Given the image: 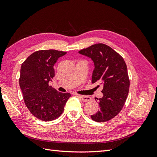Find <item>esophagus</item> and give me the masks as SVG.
<instances>
[{"label":"esophagus","mask_w":157,"mask_h":157,"mask_svg":"<svg viewBox=\"0 0 157 157\" xmlns=\"http://www.w3.org/2000/svg\"><path fill=\"white\" fill-rule=\"evenodd\" d=\"M78 97L80 98L81 101L82 102H88L91 100V98L90 97V96H81V95H79Z\"/></svg>","instance_id":"obj_1"}]
</instances>
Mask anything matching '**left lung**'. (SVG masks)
I'll return each instance as SVG.
<instances>
[{
	"label": "left lung",
	"instance_id": "1",
	"mask_svg": "<svg viewBox=\"0 0 157 157\" xmlns=\"http://www.w3.org/2000/svg\"><path fill=\"white\" fill-rule=\"evenodd\" d=\"M94 62L92 83H98L103 89L98 99L99 110L91 115L96 122H105L114 118L121 111L128 97L129 79L124 59L110 46L102 43L79 51Z\"/></svg>",
	"mask_w": 157,
	"mask_h": 157
}]
</instances>
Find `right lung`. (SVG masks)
<instances>
[{
  "label": "right lung",
  "instance_id": "obj_1",
  "mask_svg": "<svg viewBox=\"0 0 157 157\" xmlns=\"http://www.w3.org/2000/svg\"><path fill=\"white\" fill-rule=\"evenodd\" d=\"M66 53L56 50L38 51L21 66L19 82L25 104L33 115L42 121H52L61 116L71 96L48 85L55 76L53 66Z\"/></svg>",
  "mask_w": 157,
  "mask_h": 157
}]
</instances>
